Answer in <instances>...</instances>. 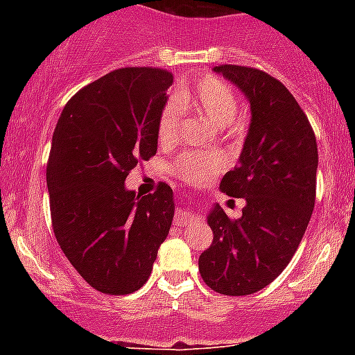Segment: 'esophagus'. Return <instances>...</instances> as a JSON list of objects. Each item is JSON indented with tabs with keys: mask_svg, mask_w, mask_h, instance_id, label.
I'll return each mask as SVG.
<instances>
[{
	"mask_svg": "<svg viewBox=\"0 0 355 355\" xmlns=\"http://www.w3.org/2000/svg\"><path fill=\"white\" fill-rule=\"evenodd\" d=\"M197 218L196 213L188 211V209H180V211L175 213V225H181V227H184L187 224H192L193 220Z\"/></svg>",
	"mask_w": 355,
	"mask_h": 355,
	"instance_id": "esophagus-1",
	"label": "esophagus"
}]
</instances>
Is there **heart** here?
Segmentation results:
<instances>
[{"label": "heart", "instance_id": "1", "mask_svg": "<svg viewBox=\"0 0 355 355\" xmlns=\"http://www.w3.org/2000/svg\"><path fill=\"white\" fill-rule=\"evenodd\" d=\"M184 108L196 110L215 126H229L236 119L238 99L229 85L215 76H202L178 97H171L158 119V139L162 144H172L180 137ZM224 162L218 155L188 150L175 162V174L188 183H202L220 171Z\"/></svg>", "mask_w": 355, "mask_h": 355}]
</instances>
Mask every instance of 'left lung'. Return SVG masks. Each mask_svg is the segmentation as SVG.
<instances>
[{
  "label": "left lung",
  "mask_w": 355,
  "mask_h": 355,
  "mask_svg": "<svg viewBox=\"0 0 355 355\" xmlns=\"http://www.w3.org/2000/svg\"><path fill=\"white\" fill-rule=\"evenodd\" d=\"M250 103V126L240 162L220 190L245 199L240 218L218 205L209 211V249L200 254V277L231 297L263 290L286 268L311 218L318 147L306 114L274 76L243 65L213 69Z\"/></svg>",
  "instance_id": "obj_1"
}]
</instances>
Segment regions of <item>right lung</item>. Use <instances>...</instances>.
I'll return each instance as SVG.
<instances>
[{
	"label": "right lung",
	"mask_w": 355,
	"mask_h": 355,
	"mask_svg": "<svg viewBox=\"0 0 355 355\" xmlns=\"http://www.w3.org/2000/svg\"><path fill=\"white\" fill-rule=\"evenodd\" d=\"M172 72L124 67L83 87L62 110L48 159L55 238L78 274L106 295L149 279L172 225V188L137 196L124 181L158 149Z\"/></svg>",
	"instance_id": "1"
}]
</instances>
